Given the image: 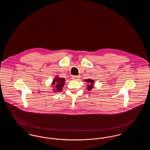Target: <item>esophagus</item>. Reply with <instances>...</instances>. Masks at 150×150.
<instances>
[{
	"label": "esophagus",
	"mask_w": 150,
	"mask_h": 150,
	"mask_svg": "<svg viewBox=\"0 0 150 150\" xmlns=\"http://www.w3.org/2000/svg\"><path fill=\"white\" fill-rule=\"evenodd\" d=\"M79 76H72V79H74V80H78L79 79Z\"/></svg>",
	"instance_id": "1"
}]
</instances>
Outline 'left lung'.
<instances>
[{
  "mask_svg": "<svg viewBox=\"0 0 150 150\" xmlns=\"http://www.w3.org/2000/svg\"><path fill=\"white\" fill-rule=\"evenodd\" d=\"M85 81L86 82H88V83H89V85H87L88 86V89L89 90V91H90V90H91L92 88H93V84H94V80H92V79H88V80H85Z\"/></svg>",
  "mask_w": 150,
  "mask_h": 150,
  "instance_id": "left-lung-1",
  "label": "left lung"
}]
</instances>
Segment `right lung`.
I'll list each match as a JSON object with an SVG mask.
<instances>
[{
    "label": "right lung",
    "instance_id": "right-lung-1",
    "mask_svg": "<svg viewBox=\"0 0 150 150\" xmlns=\"http://www.w3.org/2000/svg\"><path fill=\"white\" fill-rule=\"evenodd\" d=\"M65 80L64 78H56L52 83V85L54 88L55 91H61L62 90V86H64Z\"/></svg>",
    "mask_w": 150,
    "mask_h": 150
}]
</instances>
